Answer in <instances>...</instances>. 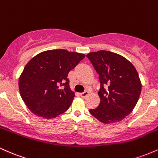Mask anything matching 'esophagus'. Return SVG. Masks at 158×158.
<instances>
[{"instance_id": "obj_1", "label": "esophagus", "mask_w": 158, "mask_h": 158, "mask_svg": "<svg viewBox=\"0 0 158 158\" xmlns=\"http://www.w3.org/2000/svg\"><path fill=\"white\" fill-rule=\"evenodd\" d=\"M80 95H81V97H83V98H84V97H86V95H89V92H88V91H85V92H84V93H82L80 94Z\"/></svg>"}]
</instances>
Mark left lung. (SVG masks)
Instances as JSON below:
<instances>
[{
  "instance_id": "8db88e82",
  "label": "left lung",
  "mask_w": 158,
  "mask_h": 158,
  "mask_svg": "<svg viewBox=\"0 0 158 158\" xmlns=\"http://www.w3.org/2000/svg\"><path fill=\"white\" fill-rule=\"evenodd\" d=\"M86 56L98 74L101 84L100 104L89 111L102 123L121 121L132 112L141 93V81L135 67L111 51L90 52Z\"/></svg>"
}]
</instances>
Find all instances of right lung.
I'll list each match as a JSON object with an SVG mask.
<instances>
[{
    "instance_id": "obj_1",
    "label": "right lung",
    "mask_w": 158,
    "mask_h": 158,
    "mask_svg": "<svg viewBox=\"0 0 158 158\" xmlns=\"http://www.w3.org/2000/svg\"><path fill=\"white\" fill-rule=\"evenodd\" d=\"M84 57L81 53L54 49L40 53L27 63L19 77V86L23 101L32 113L48 119L69 108L75 95L67 77Z\"/></svg>"
}]
</instances>
